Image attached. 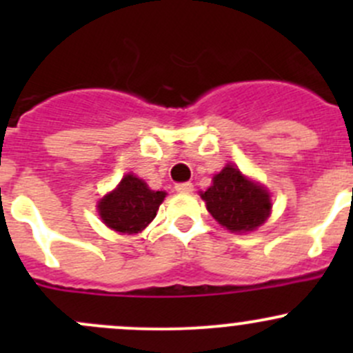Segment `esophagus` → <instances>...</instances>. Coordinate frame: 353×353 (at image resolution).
Here are the masks:
<instances>
[{"instance_id":"esophagus-1","label":"esophagus","mask_w":353,"mask_h":353,"mask_svg":"<svg viewBox=\"0 0 353 353\" xmlns=\"http://www.w3.org/2000/svg\"><path fill=\"white\" fill-rule=\"evenodd\" d=\"M177 193H191L193 191V183H181L176 184Z\"/></svg>"}]
</instances>
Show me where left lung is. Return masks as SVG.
Masks as SVG:
<instances>
[{
	"label": "left lung",
	"instance_id": "1",
	"mask_svg": "<svg viewBox=\"0 0 353 353\" xmlns=\"http://www.w3.org/2000/svg\"><path fill=\"white\" fill-rule=\"evenodd\" d=\"M201 198L213 219L230 232L256 230L272 213L268 191L230 163L213 176V184Z\"/></svg>",
	"mask_w": 353,
	"mask_h": 353
}]
</instances>
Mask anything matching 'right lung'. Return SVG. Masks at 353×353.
<instances>
[{"label":"right lung","mask_w":353,"mask_h":353,"mask_svg":"<svg viewBox=\"0 0 353 353\" xmlns=\"http://www.w3.org/2000/svg\"><path fill=\"white\" fill-rule=\"evenodd\" d=\"M165 194V191L150 190L143 179L130 172L99 201V215L116 232L138 234L155 219Z\"/></svg>","instance_id":"right-lung-1"}]
</instances>
